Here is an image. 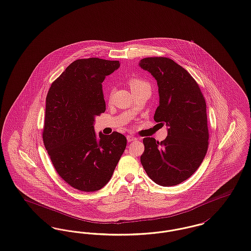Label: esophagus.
I'll list each match as a JSON object with an SVG mask.
<instances>
[{
    "mask_svg": "<svg viewBox=\"0 0 251 251\" xmlns=\"http://www.w3.org/2000/svg\"><path fill=\"white\" fill-rule=\"evenodd\" d=\"M127 140L128 142H133L134 140H136V138L133 135H127Z\"/></svg>",
    "mask_w": 251,
    "mask_h": 251,
    "instance_id": "34e87169",
    "label": "esophagus"
}]
</instances>
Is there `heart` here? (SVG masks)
Here are the masks:
<instances>
[{"label": "heart", "instance_id": "obj_1", "mask_svg": "<svg viewBox=\"0 0 251 251\" xmlns=\"http://www.w3.org/2000/svg\"><path fill=\"white\" fill-rule=\"evenodd\" d=\"M129 85L133 93H136L139 91L148 90L150 91V84L146 80L140 78V77H132L129 79Z\"/></svg>", "mask_w": 251, "mask_h": 251}]
</instances>
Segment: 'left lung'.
I'll return each instance as SVG.
<instances>
[{"label":"left lung","instance_id":"1","mask_svg":"<svg viewBox=\"0 0 251 251\" xmlns=\"http://www.w3.org/2000/svg\"><path fill=\"white\" fill-rule=\"evenodd\" d=\"M139 66L156 79L159 106L153 119L168 127L161 142L145 137L141 164L156 184L176 186L192 176L203 162L208 145L206 105L199 85L176 61L145 58Z\"/></svg>","mask_w":251,"mask_h":251}]
</instances>
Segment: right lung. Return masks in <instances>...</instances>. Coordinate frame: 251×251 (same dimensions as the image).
<instances>
[{
	"mask_svg": "<svg viewBox=\"0 0 251 251\" xmlns=\"http://www.w3.org/2000/svg\"><path fill=\"white\" fill-rule=\"evenodd\" d=\"M118 60L76 59L52 83L46 97L43 139L57 173L81 192H96L110 181L127 145L114 132L95 133V118L106 105L102 82Z\"/></svg>",
	"mask_w": 251,
	"mask_h": 251,
	"instance_id": "add662e5",
	"label": "right lung"
}]
</instances>
